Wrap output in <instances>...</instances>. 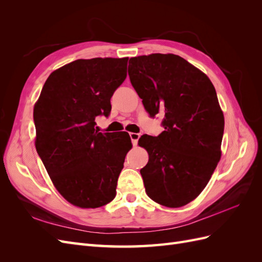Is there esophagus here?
Returning a JSON list of instances; mask_svg holds the SVG:
<instances>
[{"label":"esophagus","instance_id":"34e87169","mask_svg":"<svg viewBox=\"0 0 262 262\" xmlns=\"http://www.w3.org/2000/svg\"><path fill=\"white\" fill-rule=\"evenodd\" d=\"M130 138H131V142L133 146H136L138 144V141L140 139V134L139 133H134V132H131L130 133Z\"/></svg>","mask_w":262,"mask_h":262}]
</instances>
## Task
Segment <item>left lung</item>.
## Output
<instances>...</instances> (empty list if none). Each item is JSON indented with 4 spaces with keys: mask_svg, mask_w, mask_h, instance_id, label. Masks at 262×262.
<instances>
[{
    "mask_svg": "<svg viewBox=\"0 0 262 262\" xmlns=\"http://www.w3.org/2000/svg\"><path fill=\"white\" fill-rule=\"evenodd\" d=\"M128 73L149 117L164 115L160 136L139 140L148 153L140 170L146 194L165 207H182L202 192L221 158L224 116L215 89L171 53L131 58Z\"/></svg>",
    "mask_w": 262,
    "mask_h": 262,
    "instance_id": "left-lung-1",
    "label": "left lung"
}]
</instances>
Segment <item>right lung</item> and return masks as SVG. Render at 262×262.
I'll return each mask as SVG.
<instances>
[{
    "instance_id": "obj_1",
    "label": "right lung",
    "mask_w": 262,
    "mask_h": 262,
    "mask_svg": "<svg viewBox=\"0 0 262 262\" xmlns=\"http://www.w3.org/2000/svg\"><path fill=\"white\" fill-rule=\"evenodd\" d=\"M128 58L75 60L52 72L34 107L36 149L61 195L75 207L99 208L116 196L132 147L128 132L102 133L110 98L126 77Z\"/></svg>"
}]
</instances>
